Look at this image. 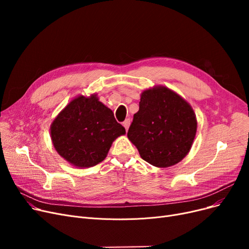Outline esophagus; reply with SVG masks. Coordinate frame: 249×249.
I'll return each instance as SVG.
<instances>
[{
  "label": "esophagus",
  "mask_w": 249,
  "mask_h": 249,
  "mask_svg": "<svg viewBox=\"0 0 249 249\" xmlns=\"http://www.w3.org/2000/svg\"><path fill=\"white\" fill-rule=\"evenodd\" d=\"M130 119H126L124 122H123V126L125 127V129H126V131L128 130V128H129V126H130Z\"/></svg>",
  "instance_id": "esophagus-1"
}]
</instances>
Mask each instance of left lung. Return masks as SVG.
<instances>
[{
    "instance_id": "obj_1",
    "label": "left lung",
    "mask_w": 249,
    "mask_h": 249,
    "mask_svg": "<svg viewBox=\"0 0 249 249\" xmlns=\"http://www.w3.org/2000/svg\"><path fill=\"white\" fill-rule=\"evenodd\" d=\"M196 132L197 119L190 104L174 90L158 86L143 90L127 136L142 160L168 167L189 153Z\"/></svg>"
}]
</instances>
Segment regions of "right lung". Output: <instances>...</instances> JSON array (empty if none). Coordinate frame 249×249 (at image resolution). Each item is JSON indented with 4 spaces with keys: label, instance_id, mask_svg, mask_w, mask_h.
I'll return each mask as SVG.
<instances>
[{
    "label": "right lung",
    "instance_id": "right-lung-1",
    "mask_svg": "<svg viewBox=\"0 0 249 249\" xmlns=\"http://www.w3.org/2000/svg\"><path fill=\"white\" fill-rule=\"evenodd\" d=\"M125 133L112 110L96 94L73 99L50 126L55 150L76 167H90L103 161L113 141Z\"/></svg>",
    "mask_w": 249,
    "mask_h": 249
}]
</instances>
